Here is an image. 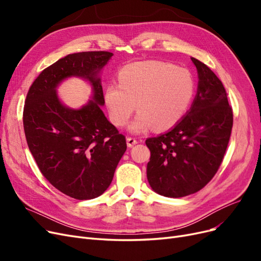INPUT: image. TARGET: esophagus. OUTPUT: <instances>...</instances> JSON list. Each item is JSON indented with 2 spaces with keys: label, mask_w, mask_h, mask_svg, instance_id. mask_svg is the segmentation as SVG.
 <instances>
[{
  "label": "esophagus",
  "mask_w": 261,
  "mask_h": 261,
  "mask_svg": "<svg viewBox=\"0 0 261 261\" xmlns=\"http://www.w3.org/2000/svg\"><path fill=\"white\" fill-rule=\"evenodd\" d=\"M126 144H127V147H133L137 144V140L135 138H132V137H127L126 138Z\"/></svg>",
  "instance_id": "obj_1"
}]
</instances>
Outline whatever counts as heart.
<instances>
[{"mask_svg":"<svg viewBox=\"0 0 261 261\" xmlns=\"http://www.w3.org/2000/svg\"><path fill=\"white\" fill-rule=\"evenodd\" d=\"M194 81L188 70L170 63L146 61L133 63L118 73V85H109L105 103L110 120L123 127L132 114L138 112L128 126L133 134L152 128L171 129L186 113L194 96Z\"/></svg>","mask_w":261,"mask_h":261,"instance_id":"b5f03b06","label":"heart"}]
</instances>
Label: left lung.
Segmentation results:
<instances>
[{
    "label": "left lung",
    "mask_w": 261,
    "mask_h": 261,
    "mask_svg": "<svg viewBox=\"0 0 261 261\" xmlns=\"http://www.w3.org/2000/svg\"><path fill=\"white\" fill-rule=\"evenodd\" d=\"M192 61L198 87L191 109L169 132L146 140L149 185L170 198L194 194L209 183L223 160L233 126L223 84L206 64Z\"/></svg>",
    "instance_id": "left-lung-1"
}]
</instances>
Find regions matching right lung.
Returning <instances> with one entry per match:
<instances>
[{"instance_id":"right-lung-1","label":"right lung","mask_w":261,"mask_h":261,"mask_svg":"<svg viewBox=\"0 0 261 261\" xmlns=\"http://www.w3.org/2000/svg\"><path fill=\"white\" fill-rule=\"evenodd\" d=\"M113 53L68 54L46 67L31 85L23 108V129L31 154L50 183L72 198L103 194L126 151V139L108 121L100 73ZM92 86V99L82 108L66 107L56 92L67 77Z\"/></svg>"}]
</instances>
